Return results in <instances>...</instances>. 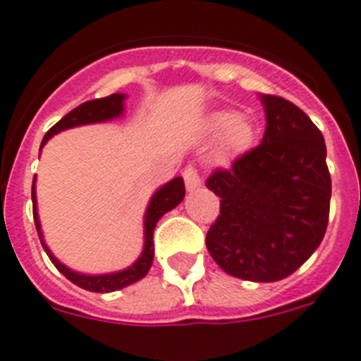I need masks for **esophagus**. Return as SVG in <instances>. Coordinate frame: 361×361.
<instances>
[{"label": "esophagus", "instance_id": "1", "mask_svg": "<svg viewBox=\"0 0 361 361\" xmlns=\"http://www.w3.org/2000/svg\"><path fill=\"white\" fill-rule=\"evenodd\" d=\"M183 178H184V184H186V188L188 190H195L201 186V178H199V173H197V169H195V166L184 167Z\"/></svg>", "mask_w": 361, "mask_h": 361}]
</instances>
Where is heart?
<instances>
[{
  "mask_svg": "<svg viewBox=\"0 0 361 361\" xmlns=\"http://www.w3.org/2000/svg\"><path fill=\"white\" fill-rule=\"evenodd\" d=\"M210 134H221L220 149L226 157H236L247 151L255 140V128L246 117H236L235 111H216L207 121Z\"/></svg>",
  "mask_w": 361,
  "mask_h": 361,
  "instance_id": "heart-1",
  "label": "heart"
}]
</instances>
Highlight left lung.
I'll return each mask as SVG.
<instances>
[{
  "instance_id": "8db88e82",
  "label": "left lung",
  "mask_w": 361,
  "mask_h": 361,
  "mask_svg": "<svg viewBox=\"0 0 361 361\" xmlns=\"http://www.w3.org/2000/svg\"><path fill=\"white\" fill-rule=\"evenodd\" d=\"M261 100L267 111L261 143L207 178V188L220 197L207 250L235 278L279 281L324 238L331 178L324 137L313 121L281 97Z\"/></svg>"
}]
</instances>
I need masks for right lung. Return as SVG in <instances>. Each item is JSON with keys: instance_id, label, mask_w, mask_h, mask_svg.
I'll return each mask as SVG.
<instances>
[{"instance_id": "right-lung-1", "label": "right lung", "mask_w": 361, "mask_h": 361, "mask_svg": "<svg viewBox=\"0 0 361 361\" xmlns=\"http://www.w3.org/2000/svg\"><path fill=\"white\" fill-rule=\"evenodd\" d=\"M125 99H126L125 94L115 93V94H109V97H104V99H94V100H89V102H83L82 106H78V108H74L72 111H68V114H66L59 123H56V125L51 126L50 130L46 132V135L42 137V143H40V149H42L46 141L50 140L54 134H57V132L72 128V126L91 125V123H104V121L119 117V115L123 114V109H125L123 108ZM184 194H186V190H184L183 177H175L173 180L164 184L162 188L157 190V194L151 197L145 212V244H143V252H141L140 259H137L132 267L125 268V270H119V272L89 276V274H80L71 270V268H66L65 264L57 261L56 255L48 250V246L44 244V238H42V231H40L39 214H37L35 178H33V188H31L35 227H37L40 244H42V247H44V252L48 253L50 261L56 264L57 270H59L66 279H71L74 285H78V287H82V289L85 290H91V293H111V290H119L123 289V287H128V285L140 281L141 278H145L147 272H149V268H151L152 264V257H154V242H152L154 227H157L158 220H160L166 212L175 209V207L183 201Z\"/></svg>"}]
</instances>
